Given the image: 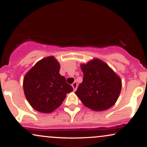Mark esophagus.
I'll return each instance as SVG.
<instances>
[{
    "instance_id": "34e87169",
    "label": "esophagus",
    "mask_w": 147,
    "mask_h": 147,
    "mask_svg": "<svg viewBox=\"0 0 147 147\" xmlns=\"http://www.w3.org/2000/svg\"><path fill=\"white\" fill-rule=\"evenodd\" d=\"M72 88H73V90H76V89L77 88V82H74L73 84H72Z\"/></svg>"
}]
</instances>
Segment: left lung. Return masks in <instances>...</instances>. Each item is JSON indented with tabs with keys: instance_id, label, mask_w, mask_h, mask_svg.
I'll return each instance as SVG.
<instances>
[{
	"instance_id": "1",
	"label": "left lung",
	"mask_w": 147,
	"mask_h": 147,
	"mask_svg": "<svg viewBox=\"0 0 147 147\" xmlns=\"http://www.w3.org/2000/svg\"><path fill=\"white\" fill-rule=\"evenodd\" d=\"M83 82L75 92L84 105L93 111L110 109L117 102L121 89V79L102 60L93 59L82 64Z\"/></svg>"
}]
</instances>
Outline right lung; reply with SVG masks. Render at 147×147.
Listing matches in <instances>:
<instances>
[{
  "label": "right lung",
  "mask_w": 147,
  "mask_h": 147,
  "mask_svg": "<svg viewBox=\"0 0 147 147\" xmlns=\"http://www.w3.org/2000/svg\"><path fill=\"white\" fill-rule=\"evenodd\" d=\"M59 70V63L51 56L37 62L25 75V97L38 112L52 113L61 105L66 94L73 90Z\"/></svg>",
  "instance_id": "add662e5"
}]
</instances>
